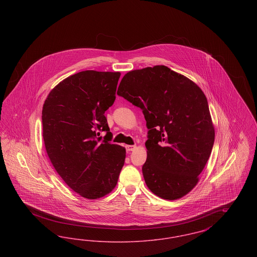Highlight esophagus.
Instances as JSON below:
<instances>
[{
  "instance_id": "1",
  "label": "esophagus",
  "mask_w": 257,
  "mask_h": 257,
  "mask_svg": "<svg viewBox=\"0 0 257 257\" xmlns=\"http://www.w3.org/2000/svg\"><path fill=\"white\" fill-rule=\"evenodd\" d=\"M136 146H126V150L127 151H133L136 149Z\"/></svg>"
}]
</instances>
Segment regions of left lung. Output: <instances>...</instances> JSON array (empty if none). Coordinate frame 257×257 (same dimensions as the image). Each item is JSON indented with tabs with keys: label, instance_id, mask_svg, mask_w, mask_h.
Returning a JSON list of instances; mask_svg holds the SVG:
<instances>
[{
	"label": "left lung",
	"instance_id": "8db88e82",
	"mask_svg": "<svg viewBox=\"0 0 257 257\" xmlns=\"http://www.w3.org/2000/svg\"><path fill=\"white\" fill-rule=\"evenodd\" d=\"M117 95L143 110L148 129L143 174L148 189L174 200L191 192L211 154L215 129L200 87L165 65L124 75Z\"/></svg>",
	"mask_w": 257,
	"mask_h": 257
}]
</instances>
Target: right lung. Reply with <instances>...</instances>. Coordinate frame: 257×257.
<instances>
[{"label": "right lung", "mask_w": 257, "mask_h": 257, "mask_svg": "<svg viewBox=\"0 0 257 257\" xmlns=\"http://www.w3.org/2000/svg\"><path fill=\"white\" fill-rule=\"evenodd\" d=\"M119 72L86 70L55 86L42 109L43 140L55 170L74 192L88 199L117 183L125 148L110 142L105 111L115 100ZM101 132H106L103 139Z\"/></svg>", "instance_id": "1"}]
</instances>
